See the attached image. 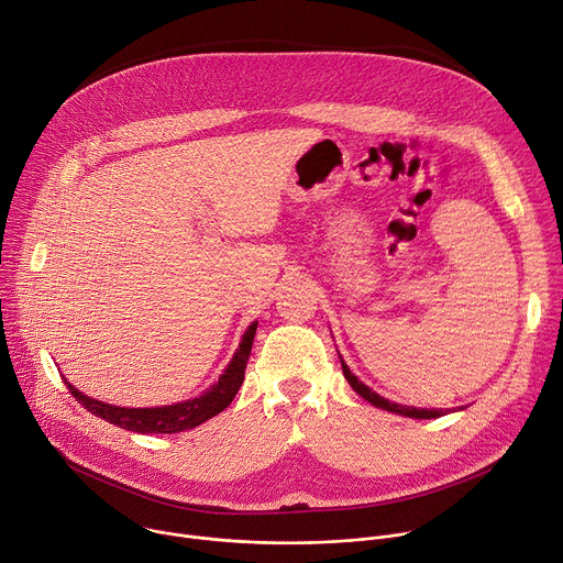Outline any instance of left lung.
<instances>
[{"instance_id":"1","label":"left lung","mask_w":563,"mask_h":563,"mask_svg":"<svg viewBox=\"0 0 563 563\" xmlns=\"http://www.w3.org/2000/svg\"><path fill=\"white\" fill-rule=\"evenodd\" d=\"M341 365H343V374H345L347 383L354 387V391H356L358 396H363L365 400H369L372 406L380 408V410H387V412H394V415H400V417H410V419H439V417L445 415L443 410H423V408H410V406L391 404V400L378 396V394L372 391L363 380H358V378L350 372V367L343 363V358H341Z\"/></svg>"}]
</instances>
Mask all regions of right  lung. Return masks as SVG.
Listing matches in <instances>:
<instances>
[{"mask_svg": "<svg viewBox=\"0 0 563 563\" xmlns=\"http://www.w3.org/2000/svg\"><path fill=\"white\" fill-rule=\"evenodd\" d=\"M256 328H258V320H254V323L247 328V332L243 334V341H240L231 363L220 374L218 383H213L205 394L185 400V404L163 406V408H118V406L102 404V400H96L79 389H75L70 383H66V378H64V383H66L68 391L73 394V398H77V404H82L91 415H96L118 428L140 432V434L185 432V430H191V428L209 421L211 417L220 415L231 404L240 385H243V380H245V367H247V361L252 354Z\"/></svg>", "mask_w": 563, "mask_h": 563, "instance_id": "obj_1", "label": "right lung"}]
</instances>
